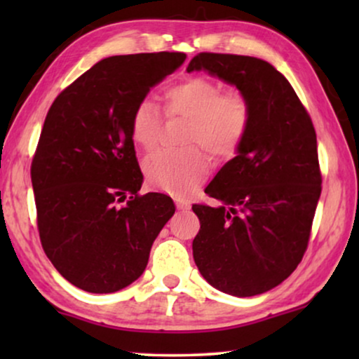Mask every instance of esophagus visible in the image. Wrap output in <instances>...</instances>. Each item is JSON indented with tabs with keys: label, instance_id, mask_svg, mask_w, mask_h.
Returning <instances> with one entry per match:
<instances>
[{
	"label": "esophagus",
	"instance_id": "1",
	"mask_svg": "<svg viewBox=\"0 0 359 359\" xmlns=\"http://www.w3.org/2000/svg\"><path fill=\"white\" fill-rule=\"evenodd\" d=\"M176 208H178L180 212H188L191 209V204L188 201H181V199H176Z\"/></svg>",
	"mask_w": 359,
	"mask_h": 359
}]
</instances>
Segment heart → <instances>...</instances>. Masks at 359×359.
<instances>
[{"mask_svg":"<svg viewBox=\"0 0 359 359\" xmlns=\"http://www.w3.org/2000/svg\"><path fill=\"white\" fill-rule=\"evenodd\" d=\"M165 112L188 121L186 144L203 145L215 160L230 158L247 135L252 107L237 90L222 91L204 76H191L163 91ZM160 111L150 100L140 101L130 116V137L142 150L158 144ZM209 161L196 147L181 151H158L145 161V175L156 189L184 194L205 178Z\"/></svg>","mask_w":359,"mask_h":359,"instance_id":"1","label":"heart"}]
</instances>
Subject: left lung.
Masks as SVG:
<instances>
[{"label":"left lung","instance_id":"left-lung-1","mask_svg":"<svg viewBox=\"0 0 359 359\" xmlns=\"http://www.w3.org/2000/svg\"><path fill=\"white\" fill-rule=\"evenodd\" d=\"M186 72L235 86L252 107L237 155L204 189L220 204L193 205V257L212 287L258 296L291 276L307 248L322 191L316 129L291 83L262 58L204 52Z\"/></svg>","mask_w":359,"mask_h":359}]
</instances>
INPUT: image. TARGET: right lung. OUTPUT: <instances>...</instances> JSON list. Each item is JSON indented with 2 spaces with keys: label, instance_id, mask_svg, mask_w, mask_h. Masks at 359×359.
I'll return each instance as SVG.
<instances>
[{
  "label": "right lung",
  "instance_id": "obj_1",
  "mask_svg": "<svg viewBox=\"0 0 359 359\" xmlns=\"http://www.w3.org/2000/svg\"><path fill=\"white\" fill-rule=\"evenodd\" d=\"M184 60L181 52L102 58L48 109L31 168L39 235L57 271L83 291L109 294L139 279L175 214L170 196H139L130 116Z\"/></svg>",
  "mask_w": 359,
  "mask_h": 359
}]
</instances>
